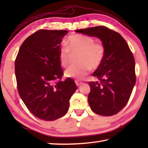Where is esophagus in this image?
I'll return each mask as SVG.
<instances>
[{
    "instance_id": "esophagus-1",
    "label": "esophagus",
    "mask_w": 148,
    "mask_h": 148,
    "mask_svg": "<svg viewBox=\"0 0 148 148\" xmlns=\"http://www.w3.org/2000/svg\"><path fill=\"white\" fill-rule=\"evenodd\" d=\"M75 83H76L77 86H79V85H81L82 84V82L81 81H79V80H76V81H75Z\"/></svg>"
}]
</instances>
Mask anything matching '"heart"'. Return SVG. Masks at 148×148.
Instances as JSON below:
<instances>
[{
    "mask_svg": "<svg viewBox=\"0 0 148 148\" xmlns=\"http://www.w3.org/2000/svg\"><path fill=\"white\" fill-rule=\"evenodd\" d=\"M66 46L59 53V62L62 66L69 64L72 55L78 53V63L72 64L64 72L65 76L81 79L92 69L101 66L106 56V47L101 42H97L92 37L84 34H72L67 38Z\"/></svg>",
    "mask_w": 148,
    "mask_h": 148,
    "instance_id": "1",
    "label": "heart"
}]
</instances>
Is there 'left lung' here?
Instances as JSON below:
<instances>
[{
  "instance_id": "obj_1",
  "label": "left lung",
  "mask_w": 148,
  "mask_h": 148,
  "mask_svg": "<svg viewBox=\"0 0 148 148\" xmlns=\"http://www.w3.org/2000/svg\"><path fill=\"white\" fill-rule=\"evenodd\" d=\"M76 32L98 37L106 47L103 62L92 74L99 81L89 82L90 107L101 116L116 114L126 106L136 83L134 58L128 44L118 32L104 26Z\"/></svg>"
}]
</instances>
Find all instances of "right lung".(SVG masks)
Returning a JSON list of instances; mask_svg holds the SVG:
<instances>
[{"label":"right lung","instance_id":"right-lung-1","mask_svg":"<svg viewBox=\"0 0 148 148\" xmlns=\"http://www.w3.org/2000/svg\"><path fill=\"white\" fill-rule=\"evenodd\" d=\"M65 30H38L25 39L15 61L19 96L35 117L54 121L66 114L77 86L73 79L62 81L59 59Z\"/></svg>","mask_w":148,"mask_h":148}]
</instances>
